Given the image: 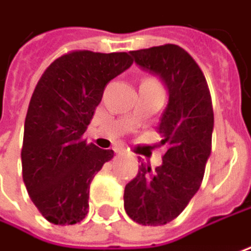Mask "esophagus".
<instances>
[{"label": "esophagus", "mask_w": 251, "mask_h": 251, "mask_svg": "<svg viewBox=\"0 0 251 251\" xmlns=\"http://www.w3.org/2000/svg\"><path fill=\"white\" fill-rule=\"evenodd\" d=\"M113 151H115L116 153H122V152H124V148H119V147H118V148H115Z\"/></svg>", "instance_id": "1"}]
</instances>
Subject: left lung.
<instances>
[{"instance_id":"left-lung-1","label":"left lung","mask_w":251,"mask_h":251,"mask_svg":"<svg viewBox=\"0 0 251 251\" xmlns=\"http://www.w3.org/2000/svg\"><path fill=\"white\" fill-rule=\"evenodd\" d=\"M136 64L158 75L168 104L158 130L162 165H139L124 194L126 214L142 226H164L179 216L198 191L211 153L214 112L200 66L182 47L164 44L130 51Z\"/></svg>"}]
</instances>
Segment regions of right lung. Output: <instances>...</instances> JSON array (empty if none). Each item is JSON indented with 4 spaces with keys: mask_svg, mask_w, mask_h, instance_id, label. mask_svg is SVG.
<instances>
[{
    "mask_svg": "<svg viewBox=\"0 0 251 251\" xmlns=\"http://www.w3.org/2000/svg\"><path fill=\"white\" fill-rule=\"evenodd\" d=\"M133 60L129 53L76 50L56 58L40 77L28 104L21 149L23 179L47 221L80 223L89 211V188L112 149L83 139L106 84Z\"/></svg>",
    "mask_w": 251,
    "mask_h": 251,
    "instance_id": "right-lung-1",
    "label": "right lung"
}]
</instances>
